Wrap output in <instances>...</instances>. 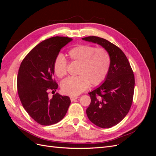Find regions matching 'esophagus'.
Instances as JSON below:
<instances>
[{
	"label": "esophagus",
	"mask_w": 156,
	"mask_h": 156,
	"mask_svg": "<svg viewBox=\"0 0 156 156\" xmlns=\"http://www.w3.org/2000/svg\"><path fill=\"white\" fill-rule=\"evenodd\" d=\"M77 98H78V96H70V100L72 101H73L75 100H76V99H77Z\"/></svg>",
	"instance_id": "1"
}]
</instances>
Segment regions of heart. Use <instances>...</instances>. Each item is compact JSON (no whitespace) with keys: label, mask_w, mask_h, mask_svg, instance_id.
Here are the masks:
<instances>
[{"label":"heart","mask_w":156,"mask_h":156,"mask_svg":"<svg viewBox=\"0 0 156 156\" xmlns=\"http://www.w3.org/2000/svg\"><path fill=\"white\" fill-rule=\"evenodd\" d=\"M68 55L71 60L79 62V65L77 76L68 77L61 83L64 93L79 95L86 90L90 84L98 86L105 81L111 66L110 56L105 49L88 45H77L70 49ZM53 69L60 78L67 74V60L62 54L56 56Z\"/></svg>","instance_id":"heart-1"}]
</instances>
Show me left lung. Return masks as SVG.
Masks as SVG:
<instances>
[{
  "instance_id": "1",
  "label": "left lung",
  "mask_w": 156,
  "mask_h": 156,
  "mask_svg": "<svg viewBox=\"0 0 156 156\" xmlns=\"http://www.w3.org/2000/svg\"><path fill=\"white\" fill-rule=\"evenodd\" d=\"M82 40L101 45L110 56L107 76L100 87L88 93L91 103L86 111L94 124L110 128L123 120L130 109L135 87L133 72L123 51L110 41L97 36Z\"/></svg>"
}]
</instances>
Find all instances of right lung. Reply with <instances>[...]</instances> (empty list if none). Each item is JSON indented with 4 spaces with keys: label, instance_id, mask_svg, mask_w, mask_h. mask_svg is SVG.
I'll return each mask as SVG.
<instances>
[{
    "label": "right lung",
    "instance_id": "1",
    "mask_svg": "<svg viewBox=\"0 0 156 156\" xmlns=\"http://www.w3.org/2000/svg\"><path fill=\"white\" fill-rule=\"evenodd\" d=\"M72 40L55 36L41 41L23 59L17 75V87L21 102L32 119L43 126L55 124L66 114L70 98L56 93L51 99L48 92H55L53 64L60 49Z\"/></svg>",
    "mask_w": 156,
    "mask_h": 156
}]
</instances>
